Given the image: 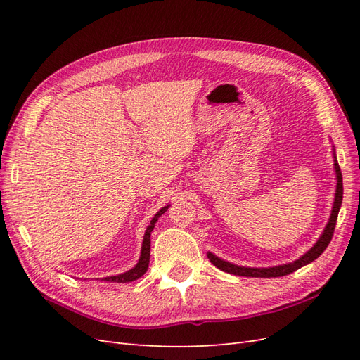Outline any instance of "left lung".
Listing matches in <instances>:
<instances>
[{"label":"left lung","mask_w":360,"mask_h":360,"mask_svg":"<svg viewBox=\"0 0 360 360\" xmlns=\"http://www.w3.org/2000/svg\"><path fill=\"white\" fill-rule=\"evenodd\" d=\"M333 147V167H335V174H336V189H335V198H333V205H332V212L329 216V221L326 224L324 230L321 233V236L319 237V240L315 242L309 250H307L300 258H297L292 263H287V264H279V266H274V267H245V266H237L234 263H230V261H225L222 258H219L217 255L207 252V257H209L210 263L213 266H216L217 269H221L226 274L231 275H237V276H248V278H278V276H285L296 271L297 269L307 266L309 263H312L314 259H317L323 252L324 249L329 246L332 236L335 231V225H336V219H338V213H340L341 204H342V174L340 169V165H338V159H336V151H335V146Z\"/></svg>","instance_id":"8db88e82"}]
</instances>
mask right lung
Returning a JSON list of instances; mask_svg holds the SVG:
<instances>
[{"label": "right lung", "instance_id": "1", "mask_svg": "<svg viewBox=\"0 0 360 360\" xmlns=\"http://www.w3.org/2000/svg\"><path fill=\"white\" fill-rule=\"evenodd\" d=\"M168 207H169V204L165 205V207H162V209L153 216V219H151L150 225L147 226L146 234H144V240H143V246H141V255H139V259H138V263L135 264V267H132L130 270L124 271V274H120L117 276L103 278L102 281H106V282H132V281L141 278L146 274L147 269H148V263H150V237H151V231L155 230V225H156L158 219L168 210Z\"/></svg>", "mask_w": 360, "mask_h": 360}]
</instances>
